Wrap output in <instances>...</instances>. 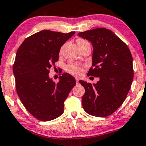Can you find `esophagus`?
<instances>
[{
  "mask_svg": "<svg viewBox=\"0 0 146 146\" xmlns=\"http://www.w3.org/2000/svg\"><path fill=\"white\" fill-rule=\"evenodd\" d=\"M78 81H79V79L76 78V82L77 84H78Z\"/></svg>",
  "mask_w": 146,
  "mask_h": 146,
  "instance_id": "1",
  "label": "esophagus"
}]
</instances>
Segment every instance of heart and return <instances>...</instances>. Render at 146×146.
I'll return each mask as SVG.
<instances>
[{"instance_id":"obj_1","label":"heart","mask_w":146,"mask_h":146,"mask_svg":"<svg viewBox=\"0 0 146 146\" xmlns=\"http://www.w3.org/2000/svg\"><path fill=\"white\" fill-rule=\"evenodd\" d=\"M86 40H83V39H78L77 42H78V44H79V43L84 42ZM66 70L68 73L73 75H76V76L81 74V73L82 72V68L81 66H79L78 64H74V63H70V64H68L66 66Z\"/></svg>"}]
</instances>
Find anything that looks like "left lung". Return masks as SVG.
Listing matches in <instances>:
<instances>
[{
    "instance_id": "left-lung-1",
    "label": "left lung",
    "mask_w": 146,
    "mask_h": 146,
    "mask_svg": "<svg viewBox=\"0 0 146 146\" xmlns=\"http://www.w3.org/2000/svg\"><path fill=\"white\" fill-rule=\"evenodd\" d=\"M92 43V67L88 76L100 77L96 84L80 80L85 93L82 98L84 111L91 116L106 117L125 102L133 79V57L128 46L111 30L95 28L79 32Z\"/></svg>"
}]
</instances>
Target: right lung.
I'll return each instance as SVG.
<instances>
[{
  "label": "right lung",
  "mask_w": 146,
  "mask_h": 146,
  "mask_svg": "<svg viewBox=\"0 0 146 146\" xmlns=\"http://www.w3.org/2000/svg\"><path fill=\"white\" fill-rule=\"evenodd\" d=\"M74 33L42 30L26 38L17 49L13 67L16 91L27 110L41 121L64 113L65 100L76 84L67 73L59 76L57 83L48 77L61 47Z\"/></svg>",
  "instance_id": "right-lung-1"
}]
</instances>
